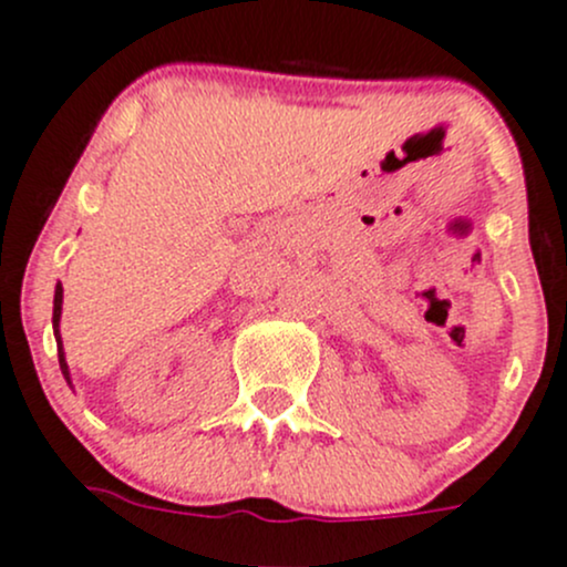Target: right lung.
<instances>
[{
    "instance_id": "1",
    "label": "right lung",
    "mask_w": 567,
    "mask_h": 567,
    "mask_svg": "<svg viewBox=\"0 0 567 567\" xmlns=\"http://www.w3.org/2000/svg\"><path fill=\"white\" fill-rule=\"evenodd\" d=\"M60 316H62V285H56V290H54V318H51V323H54V337H56V357H60V370H62V375H65V381H68V384H71V373H68L65 351H62V337H60Z\"/></svg>"
}]
</instances>
